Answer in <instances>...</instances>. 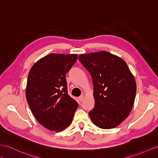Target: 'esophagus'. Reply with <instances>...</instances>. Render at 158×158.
<instances>
[{
    "instance_id": "34e87169",
    "label": "esophagus",
    "mask_w": 158,
    "mask_h": 158,
    "mask_svg": "<svg viewBox=\"0 0 158 158\" xmlns=\"http://www.w3.org/2000/svg\"><path fill=\"white\" fill-rule=\"evenodd\" d=\"M84 96L82 94V95H81L80 96V97H79V100H80V101H83V99H84Z\"/></svg>"
}]
</instances>
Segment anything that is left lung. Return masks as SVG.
<instances>
[{"label": "left lung", "instance_id": "obj_1", "mask_svg": "<svg viewBox=\"0 0 158 158\" xmlns=\"http://www.w3.org/2000/svg\"><path fill=\"white\" fill-rule=\"evenodd\" d=\"M90 73L94 86V107L88 114L99 128L116 127L129 116L135 98L134 76L120 57L101 51L79 56Z\"/></svg>", "mask_w": 158, "mask_h": 158}]
</instances>
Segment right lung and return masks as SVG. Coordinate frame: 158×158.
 Here are the masks:
<instances>
[{
  "label": "right lung",
  "instance_id": "add662e5",
  "mask_svg": "<svg viewBox=\"0 0 158 158\" xmlns=\"http://www.w3.org/2000/svg\"><path fill=\"white\" fill-rule=\"evenodd\" d=\"M78 54L50 53L33 64L29 73L26 98L40 123L61 131L70 125L78 104L68 94L66 74Z\"/></svg>",
  "mask_w": 158,
  "mask_h": 158
}]
</instances>
